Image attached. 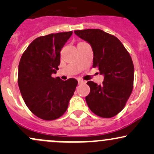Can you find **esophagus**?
Returning a JSON list of instances; mask_svg holds the SVG:
<instances>
[{"label": "esophagus", "mask_w": 154, "mask_h": 154, "mask_svg": "<svg viewBox=\"0 0 154 154\" xmlns=\"http://www.w3.org/2000/svg\"><path fill=\"white\" fill-rule=\"evenodd\" d=\"M85 82L83 80H82V79H79L78 80V84L79 85H80V84H82V83H84Z\"/></svg>", "instance_id": "obj_1"}]
</instances>
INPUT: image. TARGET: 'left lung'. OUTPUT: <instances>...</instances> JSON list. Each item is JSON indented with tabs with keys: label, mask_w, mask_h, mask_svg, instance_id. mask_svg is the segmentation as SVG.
I'll return each mask as SVG.
<instances>
[{
	"label": "left lung",
	"mask_w": 154,
	"mask_h": 154,
	"mask_svg": "<svg viewBox=\"0 0 154 154\" xmlns=\"http://www.w3.org/2000/svg\"><path fill=\"white\" fill-rule=\"evenodd\" d=\"M75 33L91 44L93 67L104 75L102 85L88 81L91 92L85 97L89 109L103 118L116 116L124 109L133 88L134 65L130 54L114 35L99 29L76 30Z\"/></svg>",
	"instance_id": "obj_1"
}]
</instances>
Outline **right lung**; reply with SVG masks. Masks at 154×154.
Returning a JSON list of instances; mask_svg holds the SVG:
<instances>
[{
    "mask_svg": "<svg viewBox=\"0 0 154 154\" xmlns=\"http://www.w3.org/2000/svg\"><path fill=\"white\" fill-rule=\"evenodd\" d=\"M72 32L36 38L23 53L18 69V85L24 101L32 113L51 121L66 112L77 85V79L52 77L60 64V51Z\"/></svg>",
    "mask_w": 154,
    "mask_h": 154,
    "instance_id": "right-lung-1",
    "label": "right lung"
}]
</instances>
